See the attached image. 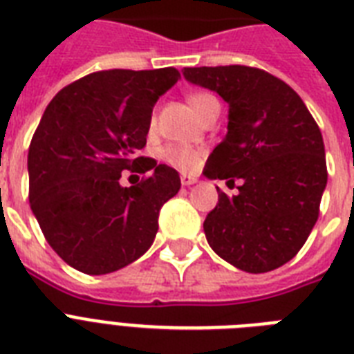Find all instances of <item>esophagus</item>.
Listing matches in <instances>:
<instances>
[{"instance_id":"1","label":"esophagus","mask_w":354,"mask_h":354,"mask_svg":"<svg viewBox=\"0 0 354 354\" xmlns=\"http://www.w3.org/2000/svg\"><path fill=\"white\" fill-rule=\"evenodd\" d=\"M182 185H185V187H189V185H193V183H196V178L191 176V174H182Z\"/></svg>"}]
</instances>
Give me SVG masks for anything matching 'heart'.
I'll return each instance as SVG.
<instances>
[{"instance_id":"heart-1","label":"heart","mask_w":354,"mask_h":354,"mask_svg":"<svg viewBox=\"0 0 354 354\" xmlns=\"http://www.w3.org/2000/svg\"><path fill=\"white\" fill-rule=\"evenodd\" d=\"M187 101L200 119H204L213 110H221L218 99L213 93H209V91H193V93H189ZM161 158L169 165L176 167L180 171L191 172L200 165L202 150L194 149V147H187V145H165L161 149Z\"/></svg>"}]
</instances>
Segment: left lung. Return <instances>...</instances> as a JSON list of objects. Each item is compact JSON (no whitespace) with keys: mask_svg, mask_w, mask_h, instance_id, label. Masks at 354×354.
Masks as SVG:
<instances>
[{"mask_svg":"<svg viewBox=\"0 0 354 354\" xmlns=\"http://www.w3.org/2000/svg\"><path fill=\"white\" fill-rule=\"evenodd\" d=\"M183 77L230 104L227 133L205 163L211 180H242L205 216L209 246L250 274L283 266L313 232L327 185L324 138L301 97L248 66L183 68ZM218 191V187H216Z\"/></svg>","mask_w":354,"mask_h":354,"instance_id":"8db88e82","label":"left lung"}]
</instances>
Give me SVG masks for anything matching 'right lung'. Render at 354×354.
<instances>
[{"label": "right lung", "mask_w": 354, "mask_h": 354, "mask_svg": "<svg viewBox=\"0 0 354 354\" xmlns=\"http://www.w3.org/2000/svg\"><path fill=\"white\" fill-rule=\"evenodd\" d=\"M174 68L106 69L75 80L47 104L29 147V204L49 246L79 272L102 275L143 255L180 174L138 156ZM122 170L153 171L121 188Z\"/></svg>", "instance_id": "right-lung-1"}]
</instances>
